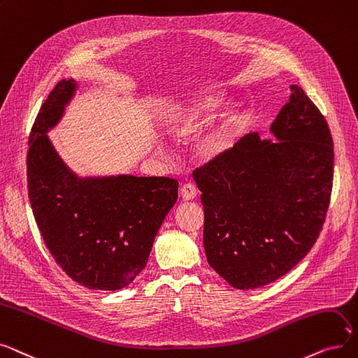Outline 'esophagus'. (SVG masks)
<instances>
[{
	"mask_svg": "<svg viewBox=\"0 0 358 358\" xmlns=\"http://www.w3.org/2000/svg\"><path fill=\"white\" fill-rule=\"evenodd\" d=\"M196 194H198V191L192 183L183 185L182 189H180V196H182L183 201H192L196 196Z\"/></svg>",
	"mask_w": 358,
	"mask_h": 358,
	"instance_id": "esophagus-1",
	"label": "esophagus"
}]
</instances>
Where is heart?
<instances>
[{
	"instance_id": "heart-1",
	"label": "heart",
	"mask_w": 358,
	"mask_h": 358,
	"mask_svg": "<svg viewBox=\"0 0 358 358\" xmlns=\"http://www.w3.org/2000/svg\"><path fill=\"white\" fill-rule=\"evenodd\" d=\"M218 106L220 99L215 96L194 97L169 116L167 129L170 132H191L206 121L207 116L218 109ZM231 122V116H227L218 127L201 135L192 147L194 156L202 162H211L218 157L229 144Z\"/></svg>"
}]
</instances>
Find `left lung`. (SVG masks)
Listing matches in <instances>:
<instances>
[{
    "mask_svg": "<svg viewBox=\"0 0 358 358\" xmlns=\"http://www.w3.org/2000/svg\"><path fill=\"white\" fill-rule=\"evenodd\" d=\"M271 124L277 143L248 134L196 169L203 248L231 287L252 290L285 275L315 245L334 179V144L320 110L301 87Z\"/></svg>",
    "mask_w": 358,
    "mask_h": 358,
    "instance_id": "obj_1",
    "label": "left lung"
}]
</instances>
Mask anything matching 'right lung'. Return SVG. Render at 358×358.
Segmentation results:
<instances>
[{
	"instance_id": "1",
	"label": "right lung",
	"mask_w": 358,
	"mask_h": 358,
	"mask_svg": "<svg viewBox=\"0 0 358 358\" xmlns=\"http://www.w3.org/2000/svg\"><path fill=\"white\" fill-rule=\"evenodd\" d=\"M61 80L31 127L27 189L43 242L57 264L90 290H121L145 268L155 237L178 201V180L132 175L78 178L48 132L76 94Z\"/></svg>"
}]
</instances>
